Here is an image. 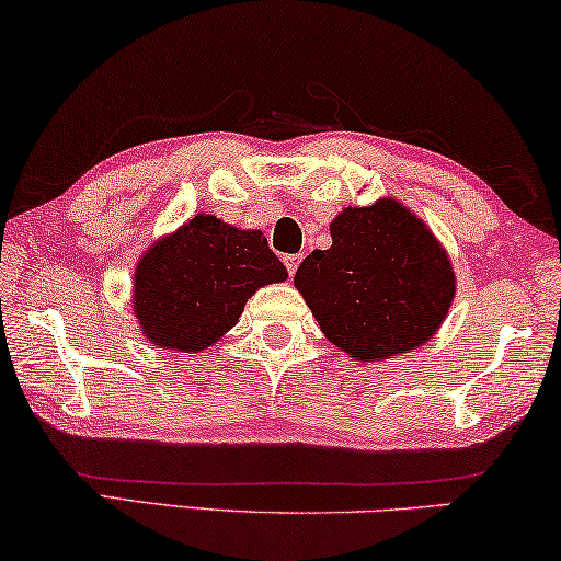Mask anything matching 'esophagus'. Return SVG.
<instances>
[{
    "instance_id": "esophagus-1",
    "label": "esophagus",
    "mask_w": 561,
    "mask_h": 561,
    "mask_svg": "<svg viewBox=\"0 0 561 561\" xmlns=\"http://www.w3.org/2000/svg\"><path fill=\"white\" fill-rule=\"evenodd\" d=\"M299 262H302V256H299V254H289V256H284V266H287L289 277H295V272H297Z\"/></svg>"
}]
</instances>
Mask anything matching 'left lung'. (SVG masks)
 I'll list each match as a JSON object with an SVG mask.
<instances>
[{
  "label": "left lung",
  "instance_id": "obj_1",
  "mask_svg": "<svg viewBox=\"0 0 561 561\" xmlns=\"http://www.w3.org/2000/svg\"><path fill=\"white\" fill-rule=\"evenodd\" d=\"M333 247L299 264L295 287L322 333L353 360L376 363L430 343L455 299L447 249L404 203L348 205Z\"/></svg>",
  "mask_w": 561,
  "mask_h": 561
}]
</instances>
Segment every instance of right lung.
<instances>
[{
	"label": "right lung",
	"mask_w": 561,
	"mask_h": 561,
	"mask_svg": "<svg viewBox=\"0 0 561 561\" xmlns=\"http://www.w3.org/2000/svg\"><path fill=\"white\" fill-rule=\"evenodd\" d=\"M284 279L262 231L198 213L139 256L131 312L157 348L203 353L239 322L256 289Z\"/></svg>",
	"instance_id": "obj_1"
}]
</instances>
